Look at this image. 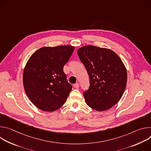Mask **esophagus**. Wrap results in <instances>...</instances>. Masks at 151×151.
<instances>
[{"label": "esophagus", "mask_w": 151, "mask_h": 151, "mask_svg": "<svg viewBox=\"0 0 151 151\" xmlns=\"http://www.w3.org/2000/svg\"><path fill=\"white\" fill-rule=\"evenodd\" d=\"M73 87L75 88H78L79 87V85L78 83H76L73 85Z\"/></svg>", "instance_id": "1"}]
</instances>
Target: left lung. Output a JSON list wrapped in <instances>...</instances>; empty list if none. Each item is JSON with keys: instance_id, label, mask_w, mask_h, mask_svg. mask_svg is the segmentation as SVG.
<instances>
[{"instance_id": "left-lung-1", "label": "left lung", "mask_w": 151, "mask_h": 151, "mask_svg": "<svg viewBox=\"0 0 151 151\" xmlns=\"http://www.w3.org/2000/svg\"><path fill=\"white\" fill-rule=\"evenodd\" d=\"M80 60L90 77V87L84 91L86 103L97 111L108 110L122 97L127 84L126 68L112 50L93 45L78 50Z\"/></svg>"}]
</instances>
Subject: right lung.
Wrapping results in <instances>:
<instances>
[{"mask_svg":"<svg viewBox=\"0 0 151 151\" xmlns=\"http://www.w3.org/2000/svg\"><path fill=\"white\" fill-rule=\"evenodd\" d=\"M70 45L45 47L35 51L23 72V85L30 100L39 109L52 112L66 102L72 86L63 67L74 51Z\"/></svg>","mask_w":151,"mask_h":151,"instance_id":"obj_1","label":"right lung"}]
</instances>
